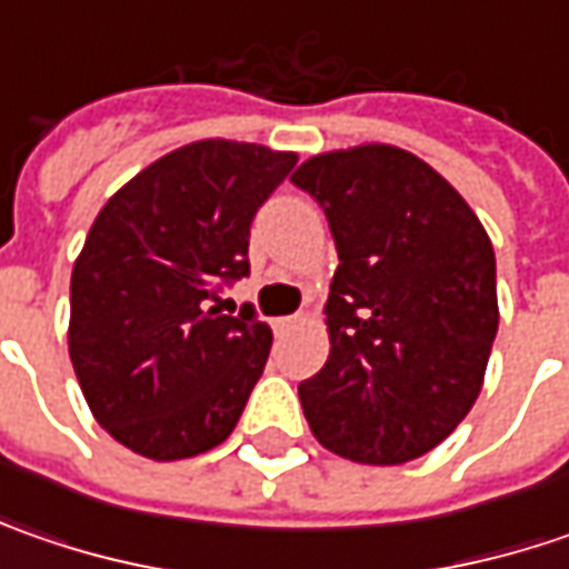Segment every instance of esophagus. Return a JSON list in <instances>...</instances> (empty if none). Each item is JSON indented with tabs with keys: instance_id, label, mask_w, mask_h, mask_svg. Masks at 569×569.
<instances>
[{
	"instance_id": "1",
	"label": "esophagus",
	"mask_w": 569,
	"mask_h": 569,
	"mask_svg": "<svg viewBox=\"0 0 569 569\" xmlns=\"http://www.w3.org/2000/svg\"><path fill=\"white\" fill-rule=\"evenodd\" d=\"M300 322H303V317H278L274 319V332H281V336H284V332L297 329Z\"/></svg>"
}]
</instances>
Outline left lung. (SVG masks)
<instances>
[{
    "label": "left lung",
    "instance_id": "1",
    "mask_svg": "<svg viewBox=\"0 0 569 569\" xmlns=\"http://www.w3.org/2000/svg\"><path fill=\"white\" fill-rule=\"evenodd\" d=\"M339 250L322 307L329 361L297 386L319 443L361 466L440 447L485 386L497 262L469 202L396 144L322 151L295 170Z\"/></svg>",
    "mask_w": 569,
    "mask_h": 569
}]
</instances>
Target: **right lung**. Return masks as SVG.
I'll use <instances>...</instances> for the list:
<instances>
[{
  "label": "right lung",
  "instance_id": "1",
  "mask_svg": "<svg viewBox=\"0 0 569 569\" xmlns=\"http://www.w3.org/2000/svg\"><path fill=\"white\" fill-rule=\"evenodd\" d=\"M295 151L202 139L120 187L72 266L69 358L113 440L154 462L224 443L269 361L272 329L221 288L250 274L256 208Z\"/></svg>",
  "mask_w": 569,
  "mask_h": 569
}]
</instances>
